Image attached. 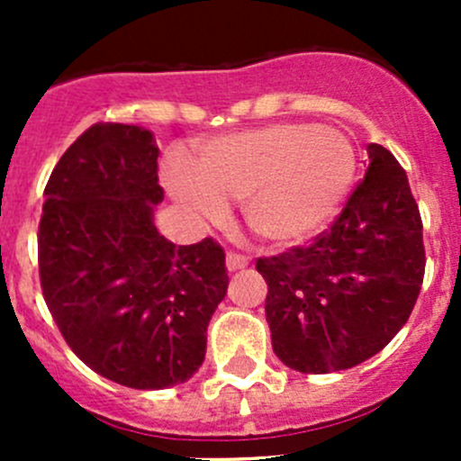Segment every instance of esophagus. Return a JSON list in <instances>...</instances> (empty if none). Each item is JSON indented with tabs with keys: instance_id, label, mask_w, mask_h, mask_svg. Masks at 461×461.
Instances as JSON below:
<instances>
[{
	"instance_id": "obj_1",
	"label": "esophagus",
	"mask_w": 461,
	"mask_h": 461,
	"mask_svg": "<svg viewBox=\"0 0 461 461\" xmlns=\"http://www.w3.org/2000/svg\"><path fill=\"white\" fill-rule=\"evenodd\" d=\"M249 265V258L245 254L239 252H230L227 254V269L230 272H239V269H245Z\"/></svg>"
}]
</instances>
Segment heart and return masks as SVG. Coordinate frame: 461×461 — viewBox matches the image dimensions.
Masks as SVG:
<instances>
[{"instance_id": "1", "label": "heart", "mask_w": 461, "mask_h": 461, "mask_svg": "<svg viewBox=\"0 0 461 461\" xmlns=\"http://www.w3.org/2000/svg\"><path fill=\"white\" fill-rule=\"evenodd\" d=\"M357 178V151L346 133L281 122L204 142L198 171L169 169V187L203 218L225 216V198L243 201L252 231L272 245L308 240L341 209Z\"/></svg>"}]
</instances>
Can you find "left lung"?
<instances>
[{
  "label": "left lung",
  "mask_w": 461,
  "mask_h": 461,
  "mask_svg": "<svg viewBox=\"0 0 461 461\" xmlns=\"http://www.w3.org/2000/svg\"><path fill=\"white\" fill-rule=\"evenodd\" d=\"M370 165L330 230L258 258L272 348L292 370H348L403 328L424 283L421 216L397 158L368 144Z\"/></svg>",
  "instance_id": "left-lung-1"
}]
</instances>
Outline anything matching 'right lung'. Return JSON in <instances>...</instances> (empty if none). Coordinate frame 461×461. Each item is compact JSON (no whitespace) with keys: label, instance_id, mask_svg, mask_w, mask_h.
Returning a JSON list of instances; mask_svg holds the SVG:
<instances>
[{"label":"right lung","instance_id":"add662e5","mask_svg":"<svg viewBox=\"0 0 461 461\" xmlns=\"http://www.w3.org/2000/svg\"><path fill=\"white\" fill-rule=\"evenodd\" d=\"M158 153L147 129L88 127L46 183L37 231L41 294L64 341L97 375L136 390L201 368L230 283L216 240L176 248L158 234Z\"/></svg>","mask_w":461,"mask_h":461}]
</instances>
